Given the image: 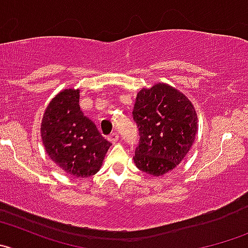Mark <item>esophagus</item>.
<instances>
[{"label":"esophagus","instance_id":"1","mask_svg":"<svg viewBox=\"0 0 248 248\" xmlns=\"http://www.w3.org/2000/svg\"><path fill=\"white\" fill-rule=\"evenodd\" d=\"M108 140H109L112 143H115L118 140H119V135H118L117 133H112L109 136H108Z\"/></svg>","mask_w":248,"mask_h":248}]
</instances>
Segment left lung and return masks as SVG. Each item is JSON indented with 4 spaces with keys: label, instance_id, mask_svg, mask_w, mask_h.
<instances>
[{
    "label": "left lung",
    "instance_id": "obj_1",
    "mask_svg": "<svg viewBox=\"0 0 248 248\" xmlns=\"http://www.w3.org/2000/svg\"><path fill=\"white\" fill-rule=\"evenodd\" d=\"M133 117L140 135L136 167L153 176L173 170L196 139L197 114L191 101L170 85L158 82L139 91Z\"/></svg>",
    "mask_w": 248,
    "mask_h": 248
}]
</instances>
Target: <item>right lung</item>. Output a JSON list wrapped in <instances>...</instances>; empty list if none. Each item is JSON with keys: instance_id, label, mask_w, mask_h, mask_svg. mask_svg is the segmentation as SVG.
Wrapping results in <instances>:
<instances>
[{"instance_id": "right-lung-1", "label": "right lung", "mask_w": 248, "mask_h": 248, "mask_svg": "<svg viewBox=\"0 0 248 248\" xmlns=\"http://www.w3.org/2000/svg\"><path fill=\"white\" fill-rule=\"evenodd\" d=\"M79 98V89H65L52 98L42 118L41 139L48 157L65 173L87 178L100 170L110 142L81 112Z\"/></svg>"}]
</instances>
